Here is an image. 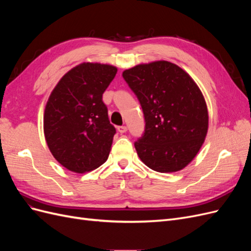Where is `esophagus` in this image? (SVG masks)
Masks as SVG:
<instances>
[{"label":"esophagus","mask_w":251,"mask_h":251,"mask_svg":"<svg viewBox=\"0 0 251 251\" xmlns=\"http://www.w3.org/2000/svg\"><path fill=\"white\" fill-rule=\"evenodd\" d=\"M117 130H118L119 133H126V130H127V127L126 126H118Z\"/></svg>","instance_id":"34e87169"}]
</instances>
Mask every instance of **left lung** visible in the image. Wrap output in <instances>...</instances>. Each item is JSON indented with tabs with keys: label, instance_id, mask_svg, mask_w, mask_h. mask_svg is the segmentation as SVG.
<instances>
[{
	"label": "left lung",
	"instance_id": "8db88e82",
	"mask_svg": "<svg viewBox=\"0 0 251 251\" xmlns=\"http://www.w3.org/2000/svg\"><path fill=\"white\" fill-rule=\"evenodd\" d=\"M123 77L137 96L146 123L134 142L141 161L159 173L185 168L208 128L206 103L198 86L180 67L165 60L131 68Z\"/></svg>",
	"mask_w": 251,
	"mask_h": 251
}]
</instances>
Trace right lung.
<instances>
[{
    "label": "right lung",
    "mask_w": 251,
    "mask_h": 251,
    "mask_svg": "<svg viewBox=\"0 0 251 251\" xmlns=\"http://www.w3.org/2000/svg\"><path fill=\"white\" fill-rule=\"evenodd\" d=\"M116 73L110 65L83 63L52 91L45 109V138L52 155L69 171L82 174L107 161L116 128L102 94Z\"/></svg>",
    "instance_id": "add662e5"
}]
</instances>
